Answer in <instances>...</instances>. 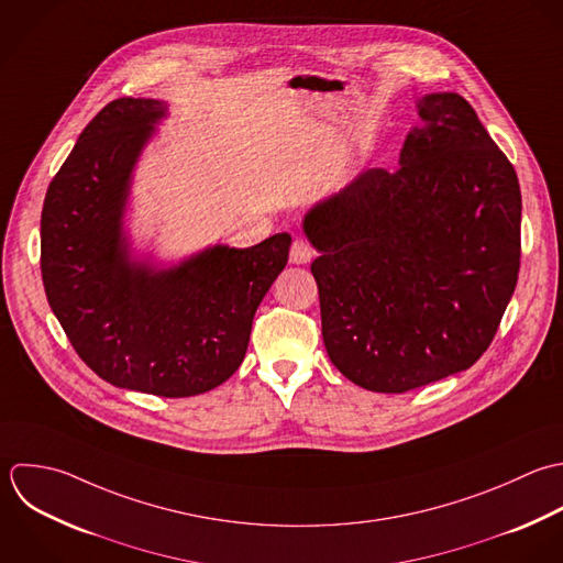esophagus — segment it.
Here are the masks:
<instances>
[{
    "label": "esophagus",
    "mask_w": 563,
    "mask_h": 563,
    "mask_svg": "<svg viewBox=\"0 0 563 563\" xmlns=\"http://www.w3.org/2000/svg\"><path fill=\"white\" fill-rule=\"evenodd\" d=\"M313 258V247L305 241V239H296L291 243V252H289V261L294 265H307Z\"/></svg>",
    "instance_id": "34e87169"
}]
</instances>
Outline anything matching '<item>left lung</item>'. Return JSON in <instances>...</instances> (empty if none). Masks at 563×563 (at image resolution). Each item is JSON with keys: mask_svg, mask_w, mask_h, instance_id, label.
Masks as SVG:
<instances>
[{"mask_svg": "<svg viewBox=\"0 0 563 563\" xmlns=\"http://www.w3.org/2000/svg\"><path fill=\"white\" fill-rule=\"evenodd\" d=\"M399 168H368L302 219L333 366L408 393L474 366L520 272L514 164L454 91L417 100Z\"/></svg>", "mask_w": 563, "mask_h": 563, "instance_id": "1", "label": "left lung"}]
</instances>
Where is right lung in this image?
<instances>
[{
    "label": "right lung",
    "instance_id": "1",
    "mask_svg": "<svg viewBox=\"0 0 563 563\" xmlns=\"http://www.w3.org/2000/svg\"><path fill=\"white\" fill-rule=\"evenodd\" d=\"M164 115L162 100L118 98L82 129L43 201L41 276L67 340L100 379L192 397L241 366L291 236L212 245L170 267L133 258L124 232L131 177Z\"/></svg>",
    "mask_w": 563,
    "mask_h": 563
}]
</instances>
